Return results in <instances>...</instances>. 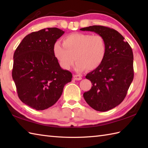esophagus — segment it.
<instances>
[{
    "label": "esophagus",
    "mask_w": 148,
    "mask_h": 148,
    "mask_svg": "<svg viewBox=\"0 0 148 148\" xmlns=\"http://www.w3.org/2000/svg\"><path fill=\"white\" fill-rule=\"evenodd\" d=\"M74 79L75 80L79 81V80H81V79H82V77H81V76H80V75L76 74V75H74Z\"/></svg>",
    "instance_id": "esophagus-1"
}]
</instances>
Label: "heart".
<instances>
[{
    "mask_svg": "<svg viewBox=\"0 0 148 148\" xmlns=\"http://www.w3.org/2000/svg\"><path fill=\"white\" fill-rule=\"evenodd\" d=\"M106 52V40L99 34H72L64 38L62 45L56 42L53 46L55 57L65 70L73 67L75 60L77 71L95 70L103 63Z\"/></svg>",
    "mask_w": 148,
    "mask_h": 148,
    "instance_id": "b5f03b06",
    "label": "heart"
}]
</instances>
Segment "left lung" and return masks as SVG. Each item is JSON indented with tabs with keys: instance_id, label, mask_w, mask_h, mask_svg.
Returning a JSON list of instances; mask_svg holds the SVG:
<instances>
[{
	"instance_id": "1",
	"label": "left lung",
	"mask_w": 148,
	"mask_h": 148,
	"mask_svg": "<svg viewBox=\"0 0 148 148\" xmlns=\"http://www.w3.org/2000/svg\"><path fill=\"white\" fill-rule=\"evenodd\" d=\"M80 30L95 32L106 40L105 59L99 67L87 74L86 78L93 86L83 97L96 111H109L123 102L133 81L132 49L121 34L109 27L93 25Z\"/></svg>"
}]
</instances>
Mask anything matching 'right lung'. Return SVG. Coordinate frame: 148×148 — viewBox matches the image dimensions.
I'll return each instance as SVG.
<instances>
[{
    "mask_svg": "<svg viewBox=\"0 0 148 148\" xmlns=\"http://www.w3.org/2000/svg\"><path fill=\"white\" fill-rule=\"evenodd\" d=\"M58 28H47L24 37L15 50L12 77L19 99L36 110L54 105L72 74L62 69L53 46L63 34Z\"/></svg>",
    "mask_w": 148,
    "mask_h": 148,
    "instance_id": "obj_1",
    "label": "right lung"
}]
</instances>
